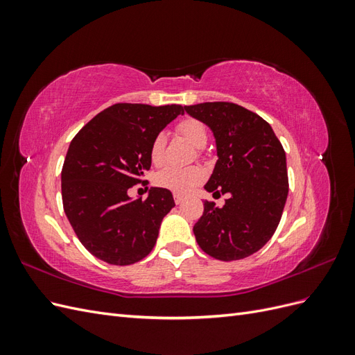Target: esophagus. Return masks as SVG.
Instances as JSON below:
<instances>
[{
	"instance_id": "1",
	"label": "esophagus",
	"mask_w": 355,
	"mask_h": 355,
	"mask_svg": "<svg viewBox=\"0 0 355 355\" xmlns=\"http://www.w3.org/2000/svg\"><path fill=\"white\" fill-rule=\"evenodd\" d=\"M173 197H175V202H176V204H182V202H184V197H182V196L175 194Z\"/></svg>"
}]
</instances>
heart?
Returning a JSON list of instances; mask_svg holds the SVG:
<instances>
[{
    "mask_svg": "<svg viewBox=\"0 0 355 355\" xmlns=\"http://www.w3.org/2000/svg\"><path fill=\"white\" fill-rule=\"evenodd\" d=\"M176 130L196 148H202L207 144V127L204 125L200 120H196V118H185V120H182L176 125ZM164 148H166V135L158 133L151 144V149H149V157H151L153 164L159 166L163 163ZM204 179H206V171L198 166H191V167L168 166L155 175V184L159 188L175 192V194L185 196L197 185H200Z\"/></svg>",
    "mask_w": 355,
    "mask_h": 355,
    "instance_id": "b5f03b06",
    "label": "heart"
}]
</instances>
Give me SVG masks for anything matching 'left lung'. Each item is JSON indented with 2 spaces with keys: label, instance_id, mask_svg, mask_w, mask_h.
I'll return each instance as SVG.
<instances>
[{
  "label": "left lung",
  "instance_id": "1",
  "mask_svg": "<svg viewBox=\"0 0 355 355\" xmlns=\"http://www.w3.org/2000/svg\"><path fill=\"white\" fill-rule=\"evenodd\" d=\"M185 111L216 139L218 161L204 189L230 194L223 207L204 201L196 240L214 259H244L261 250L280 223L288 194L283 145L262 116L240 105L206 102Z\"/></svg>",
  "mask_w": 355,
  "mask_h": 355
}]
</instances>
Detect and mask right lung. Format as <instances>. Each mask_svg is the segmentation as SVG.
<instances>
[{"instance_id":"obj_1","label":"right lung","mask_w":355,"mask_h":355,"mask_svg":"<svg viewBox=\"0 0 355 355\" xmlns=\"http://www.w3.org/2000/svg\"><path fill=\"white\" fill-rule=\"evenodd\" d=\"M180 114V105L115 103L72 139L62 167L63 210L98 259L132 265L154 249L161 220L175 207L173 196L151 188L146 200H132L127 191L145 182L154 137Z\"/></svg>"}]
</instances>
